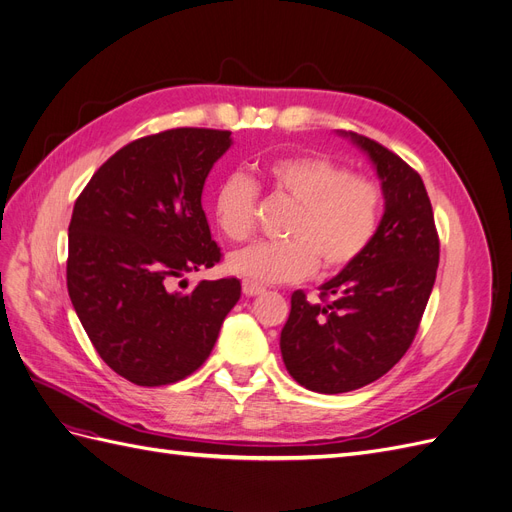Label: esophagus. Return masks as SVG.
I'll use <instances>...</instances> for the list:
<instances>
[{
	"instance_id": "34e87169",
	"label": "esophagus",
	"mask_w": 512,
	"mask_h": 512,
	"mask_svg": "<svg viewBox=\"0 0 512 512\" xmlns=\"http://www.w3.org/2000/svg\"><path fill=\"white\" fill-rule=\"evenodd\" d=\"M265 292V288L254 284V282H243V294L245 297H258V294Z\"/></svg>"
}]
</instances>
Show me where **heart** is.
Returning a JSON list of instances; mask_svg holds the SVG:
<instances>
[{
  "label": "heart",
  "instance_id": "heart-1",
  "mask_svg": "<svg viewBox=\"0 0 512 512\" xmlns=\"http://www.w3.org/2000/svg\"><path fill=\"white\" fill-rule=\"evenodd\" d=\"M260 177L273 194L297 205L286 228V241H258L232 252L226 269L254 284L299 282L312 275L318 260L337 271L359 258L376 237L382 213L380 185L324 156L299 153L260 166ZM256 183L243 173L226 175L213 194V218L230 241H243L254 230Z\"/></svg>",
  "mask_w": 512,
  "mask_h": 512
}]
</instances>
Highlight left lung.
Instances as JSON below:
<instances>
[{"instance_id": "1", "label": "left lung", "mask_w": 512, "mask_h": 512, "mask_svg": "<svg viewBox=\"0 0 512 512\" xmlns=\"http://www.w3.org/2000/svg\"><path fill=\"white\" fill-rule=\"evenodd\" d=\"M374 164L384 213L367 250L320 286L294 290L280 335L288 374L324 395L382 378L410 348L436 282L440 243L423 179L367 136L337 130Z\"/></svg>"}]
</instances>
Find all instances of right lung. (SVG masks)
Wrapping results in <instances>:
<instances>
[{
	"label": "right lung",
	"mask_w": 512,
	"mask_h": 512,
	"mask_svg": "<svg viewBox=\"0 0 512 512\" xmlns=\"http://www.w3.org/2000/svg\"><path fill=\"white\" fill-rule=\"evenodd\" d=\"M230 145V132L205 128L138 138L96 170L74 203L70 301L102 361L138 386L194 374L241 297L237 277L173 288L222 258L203 188Z\"/></svg>",
	"instance_id": "obj_1"
}]
</instances>
